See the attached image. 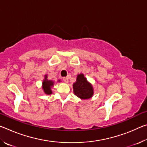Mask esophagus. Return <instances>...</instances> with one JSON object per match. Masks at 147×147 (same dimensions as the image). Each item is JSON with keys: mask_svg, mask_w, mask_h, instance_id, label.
Instances as JSON below:
<instances>
[{"mask_svg": "<svg viewBox=\"0 0 147 147\" xmlns=\"http://www.w3.org/2000/svg\"><path fill=\"white\" fill-rule=\"evenodd\" d=\"M63 80L65 83H68V82H69V78H68V77H63Z\"/></svg>", "mask_w": 147, "mask_h": 147, "instance_id": "1", "label": "esophagus"}]
</instances>
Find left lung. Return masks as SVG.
I'll return each instance as SVG.
<instances>
[{
	"label": "left lung",
	"instance_id": "left-lung-1",
	"mask_svg": "<svg viewBox=\"0 0 147 147\" xmlns=\"http://www.w3.org/2000/svg\"><path fill=\"white\" fill-rule=\"evenodd\" d=\"M74 94L82 100H87L93 96V85L89 82L83 73L77 75L76 80L73 84Z\"/></svg>",
	"mask_w": 147,
	"mask_h": 147
}]
</instances>
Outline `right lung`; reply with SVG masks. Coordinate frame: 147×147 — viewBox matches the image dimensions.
Instances as JSON below:
<instances>
[{
  "label": "right lung",
  "mask_w": 147,
  "mask_h": 147,
  "mask_svg": "<svg viewBox=\"0 0 147 147\" xmlns=\"http://www.w3.org/2000/svg\"><path fill=\"white\" fill-rule=\"evenodd\" d=\"M61 82L60 80H58V82ZM54 85V82L53 80L47 79V74H45L44 76V80L42 82V89L44 91L45 94H51L53 93L52 91V88Z\"/></svg>",
  "instance_id": "1"
}]
</instances>
